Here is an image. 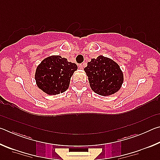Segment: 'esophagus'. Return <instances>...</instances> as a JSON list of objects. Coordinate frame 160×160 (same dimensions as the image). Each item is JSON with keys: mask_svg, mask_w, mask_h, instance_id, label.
I'll list each match as a JSON object with an SVG mask.
<instances>
[{"mask_svg": "<svg viewBox=\"0 0 160 160\" xmlns=\"http://www.w3.org/2000/svg\"><path fill=\"white\" fill-rule=\"evenodd\" d=\"M83 68H84V64H80V65H79V68H80V69L82 70Z\"/></svg>", "mask_w": 160, "mask_h": 160, "instance_id": "1", "label": "esophagus"}]
</instances>
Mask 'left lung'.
Instances as JSON below:
<instances>
[{"mask_svg":"<svg viewBox=\"0 0 160 160\" xmlns=\"http://www.w3.org/2000/svg\"><path fill=\"white\" fill-rule=\"evenodd\" d=\"M92 90L108 97L119 91L123 83V73L118 64L102 55L92 58L84 68Z\"/></svg>","mask_w":160,"mask_h":160,"instance_id":"1","label":"left lung"}]
</instances>
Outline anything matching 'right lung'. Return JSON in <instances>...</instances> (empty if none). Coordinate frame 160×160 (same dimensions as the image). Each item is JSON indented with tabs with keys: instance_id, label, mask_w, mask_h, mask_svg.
I'll return each instance as SVG.
<instances>
[{
	"instance_id": "add662e5",
	"label": "right lung",
	"mask_w": 160,
	"mask_h": 160,
	"mask_svg": "<svg viewBox=\"0 0 160 160\" xmlns=\"http://www.w3.org/2000/svg\"><path fill=\"white\" fill-rule=\"evenodd\" d=\"M78 70L77 65L66 58L53 55L38 65L34 78L38 88L48 95L63 93L69 88L70 78Z\"/></svg>"
}]
</instances>
